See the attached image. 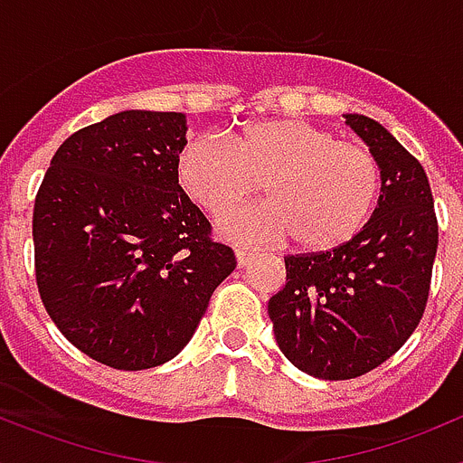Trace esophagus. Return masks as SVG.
Segmentation results:
<instances>
[{
	"instance_id": "obj_1",
	"label": "esophagus",
	"mask_w": 463,
	"mask_h": 463,
	"mask_svg": "<svg viewBox=\"0 0 463 463\" xmlns=\"http://www.w3.org/2000/svg\"><path fill=\"white\" fill-rule=\"evenodd\" d=\"M255 260V252L250 250H236V264H239V269H245L250 261Z\"/></svg>"
}]
</instances>
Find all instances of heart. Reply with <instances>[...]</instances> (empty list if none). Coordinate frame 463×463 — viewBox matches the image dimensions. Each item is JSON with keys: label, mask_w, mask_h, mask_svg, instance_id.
<instances>
[{"label": "heart", "mask_w": 463, "mask_h": 463, "mask_svg": "<svg viewBox=\"0 0 463 463\" xmlns=\"http://www.w3.org/2000/svg\"><path fill=\"white\" fill-rule=\"evenodd\" d=\"M178 183L196 206L222 215L255 194L269 202L239 208L218 222L241 245L292 236L298 250L343 248L366 224L380 192V166L366 146L297 118L245 125L234 138L206 134L178 155Z\"/></svg>", "instance_id": "heart-1"}]
</instances>
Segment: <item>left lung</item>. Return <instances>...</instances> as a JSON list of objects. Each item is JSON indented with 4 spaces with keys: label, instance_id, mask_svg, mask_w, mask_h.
<instances>
[{
    "label": "left lung",
    "instance_id": "1",
    "mask_svg": "<svg viewBox=\"0 0 463 463\" xmlns=\"http://www.w3.org/2000/svg\"><path fill=\"white\" fill-rule=\"evenodd\" d=\"M345 122L378 159V206L343 248L285 257L288 282L269 298L280 353L322 380L369 373L408 341L439 248L422 165L373 118L345 113Z\"/></svg>",
    "mask_w": 463,
    "mask_h": 463
}]
</instances>
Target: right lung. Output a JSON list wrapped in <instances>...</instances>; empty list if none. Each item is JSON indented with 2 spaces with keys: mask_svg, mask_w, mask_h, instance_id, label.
Segmentation results:
<instances>
[{
  "mask_svg": "<svg viewBox=\"0 0 463 463\" xmlns=\"http://www.w3.org/2000/svg\"><path fill=\"white\" fill-rule=\"evenodd\" d=\"M185 113L120 110L57 148L34 202L36 285L71 345L118 371L169 362L236 269L178 185Z\"/></svg>",
  "mask_w": 463,
  "mask_h": 463,
  "instance_id": "obj_1",
  "label": "right lung"
}]
</instances>
